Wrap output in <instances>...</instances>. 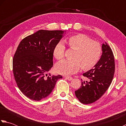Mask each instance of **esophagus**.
<instances>
[{
  "mask_svg": "<svg viewBox=\"0 0 126 126\" xmlns=\"http://www.w3.org/2000/svg\"><path fill=\"white\" fill-rule=\"evenodd\" d=\"M65 78L66 79H68V81H71V80L73 79V77H65Z\"/></svg>",
  "mask_w": 126,
  "mask_h": 126,
  "instance_id": "1",
  "label": "esophagus"
}]
</instances>
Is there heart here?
<instances>
[{
	"label": "heart",
	"mask_w": 126,
	"mask_h": 126,
	"mask_svg": "<svg viewBox=\"0 0 126 126\" xmlns=\"http://www.w3.org/2000/svg\"><path fill=\"white\" fill-rule=\"evenodd\" d=\"M70 49L76 50L73 56L74 60H64L56 65L58 73L64 75H70L77 73L79 69L88 70L97 64L100 61L102 47L100 43L93 41L84 34H77L65 39ZM65 46L62 42L56 45L53 51L54 57L61 60L64 57Z\"/></svg>",
	"instance_id": "heart-1"
}]
</instances>
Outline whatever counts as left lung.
<instances>
[{"label": "left lung", "instance_id": "obj_1", "mask_svg": "<svg viewBox=\"0 0 126 126\" xmlns=\"http://www.w3.org/2000/svg\"><path fill=\"white\" fill-rule=\"evenodd\" d=\"M102 54L94 67L83 74L86 81L81 79V86L75 95L83 104L92 103L98 100L108 89L115 73L113 52L109 45L102 44Z\"/></svg>", "mask_w": 126, "mask_h": 126}]
</instances>
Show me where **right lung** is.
Listing matches in <instances>:
<instances>
[{"label": "right lung", "mask_w": 126, "mask_h": 126, "mask_svg": "<svg viewBox=\"0 0 126 126\" xmlns=\"http://www.w3.org/2000/svg\"><path fill=\"white\" fill-rule=\"evenodd\" d=\"M63 33L39 30L26 37L18 46L13 58V75L19 89L31 100L47 97L62 78L60 75L49 77L46 74L52 67L53 49Z\"/></svg>", "instance_id": "right-lung-1"}]
</instances>
